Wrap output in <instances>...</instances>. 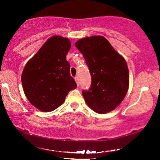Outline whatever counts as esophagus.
<instances>
[{
    "label": "esophagus",
    "instance_id": "obj_1",
    "mask_svg": "<svg viewBox=\"0 0 160 160\" xmlns=\"http://www.w3.org/2000/svg\"><path fill=\"white\" fill-rule=\"evenodd\" d=\"M74 79H75L76 84H77V85L78 86V84H79V82H78V76H76V77L74 78Z\"/></svg>",
    "mask_w": 160,
    "mask_h": 160
}]
</instances>
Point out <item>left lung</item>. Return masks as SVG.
<instances>
[{
  "label": "left lung",
  "mask_w": 160,
  "mask_h": 160,
  "mask_svg": "<svg viewBox=\"0 0 160 160\" xmlns=\"http://www.w3.org/2000/svg\"><path fill=\"white\" fill-rule=\"evenodd\" d=\"M75 45L84 56L92 77L91 87L82 92L85 102L96 113L110 112L128 92L130 77L125 60L103 36L87 37Z\"/></svg>",
  "instance_id": "obj_1"
}]
</instances>
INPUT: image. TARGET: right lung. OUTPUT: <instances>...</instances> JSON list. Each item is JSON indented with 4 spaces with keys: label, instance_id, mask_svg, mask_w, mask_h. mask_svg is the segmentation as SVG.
I'll list each match as a JSON object with an SVG mask.
<instances>
[{
    "label": "right lung",
    "instance_id": "add662e5",
    "mask_svg": "<svg viewBox=\"0 0 160 160\" xmlns=\"http://www.w3.org/2000/svg\"><path fill=\"white\" fill-rule=\"evenodd\" d=\"M69 39L54 36L26 63L22 74L24 92L30 103L43 112L55 110L77 85L70 74L66 55Z\"/></svg>",
    "mask_w": 160,
    "mask_h": 160
}]
</instances>
